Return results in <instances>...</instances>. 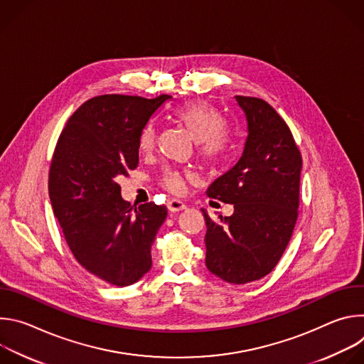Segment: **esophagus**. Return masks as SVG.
I'll return each instance as SVG.
<instances>
[{"instance_id": "1", "label": "esophagus", "mask_w": 364, "mask_h": 364, "mask_svg": "<svg viewBox=\"0 0 364 364\" xmlns=\"http://www.w3.org/2000/svg\"><path fill=\"white\" fill-rule=\"evenodd\" d=\"M167 207H168V210H171V212H181V210L186 209L187 205H186L181 200L173 198V200H170V201L167 203Z\"/></svg>"}]
</instances>
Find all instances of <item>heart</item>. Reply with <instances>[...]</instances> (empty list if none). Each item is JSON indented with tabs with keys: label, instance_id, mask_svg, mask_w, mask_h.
<instances>
[{
	"label": "heart",
	"instance_id": "1",
	"mask_svg": "<svg viewBox=\"0 0 364 364\" xmlns=\"http://www.w3.org/2000/svg\"><path fill=\"white\" fill-rule=\"evenodd\" d=\"M173 115L174 119L187 129L191 139L198 144V152L205 161H218L226 154L229 135L223 129L225 119L210 103L204 100L190 102L177 108ZM155 139H157V131L154 125H148L141 134L139 149L142 152L151 151L155 145ZM163 183L174 193H180L184 186L180 173L173 170L164 174Z\"/></svg>",
	"mask_w": 364,
	"mask_h": 364
}]
</instances>
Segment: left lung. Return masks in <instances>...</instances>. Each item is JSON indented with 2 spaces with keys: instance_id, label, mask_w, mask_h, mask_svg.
Returning <instances> with one entry per match:
<instances>
[{
  "instance_id": "8db88e82",
  "label": "left lung",
  "mask_w": 364,
  "mask_h": 364,
  "mask_svg": "<svg viewBox=\"0 0 364 364\" xmlns=\"http://www.w3.org/2000/svg\"><path fill=\"white\" fill-rule=\"evenodd\" d=\"M235 99L246 119L243 151L207 190L209 197L233 204L235 212L219 215V220L201 212L207 269L240 285L268 275L288 246L298 216L302 160L288 125L269 103Z\"/></svg>"
}]
</instances>
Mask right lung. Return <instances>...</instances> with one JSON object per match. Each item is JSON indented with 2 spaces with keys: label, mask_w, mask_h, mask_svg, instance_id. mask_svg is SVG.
<instances>
[{
  "label": "right lung",
  "mask_w": 364,
  "mask_h": 364,
  "mask_svg": "<svg viewBox=\"0 0 364 364\" xmlns=\"http://www.w3.org/2000/svg\"><path fill=\"white\" fill-rule=\"evenodd\" d=\"M171 96L102 95L69 118L48 174V196L76 261L117 287L139 281L152 267L151 245L167 207L131 205L118 178L139 163V139Z\"/></svg>",
  "instance_id": "obj_1"
}]
</instances>
